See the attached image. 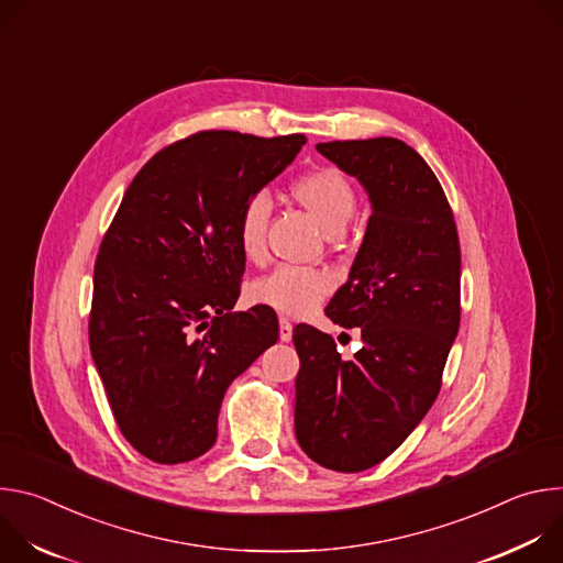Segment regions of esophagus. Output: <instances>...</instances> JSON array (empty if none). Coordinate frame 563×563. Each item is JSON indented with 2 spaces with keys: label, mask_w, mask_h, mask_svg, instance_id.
<instances>
[{
  "label": "esophagus",
  "mask_w": 563,
  "mask_h": 563,
  "mask_svg": "<svg viewBox=\"0 0 563 563\" xmlns=\"http://www.w3.org/2000/svg\"><path fill=\"white\" fill-rule=\"evenodd\" d=\"M294 336V325L289 323V320L285 316H280V341L283 343H289Z\"/></svg>",
  "instance_id": "34e87169"
}]
</instances>
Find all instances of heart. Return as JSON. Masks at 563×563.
Returning <instances> with one entry per match:
<instances>
[{"label": "heart", "mask_w": 563, "mask_h": 563, "mask_svg": "<svg viewBox=\"0 0 563 563\" xmlns=\"http://www.w3.org/2000/svg\"><path fill=\"white\" fill-rule=\"evenodd\" d=\"M294 198L307 207L330 235L343 231L356 209V191L345 174L334 167L307 172L291 185ZM272 216V200L265 191L252 194L240 207L235 220V238L240 252L250 261L265 254L267 224ZM334 287L330 274L296 265H280L250 287L252 300L269 305L283 313L300 316L311 311Z\"/></svg>", "instance_id": "obj_1"}]
</instances>
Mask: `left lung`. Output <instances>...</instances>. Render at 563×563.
<instances>
[{
	"instance_id": "8db88e82",
	"label": "left lung",
	"mask_w": 563,
	"mask_h": 563,
	"mask_svg": "<svg viewBox=\"0 0 563 563\" xmlns=\"http://www.w3.org/2000/svg\"><path fill=\"white\" fill-rule=\"evenodd\" d=\"M316 148L354 176L372 205L350 278L325 309L341 328H361L363 347L345 361L330 334L294 328V426L311 461L361 472L404 443L439 396L461 320V250L434 172L404 140Z\"/></svg>"
}]
</instances>
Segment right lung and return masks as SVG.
Returning a JSON list of instances; mask_svg holds the SVG:
<instances>
[{
    "label": "right lung",
    "instance_id": "add662e5",
    "mask_svg": "<svg viewBox=\"0 0 563 563\" xmlns=\"http://www.w3.org/2000/svg\"><path fill=\"white\" fill-rule=\"evenodd\" d=\"M305 142L238 131L174 142L133 178L102 240L91 354L120 432L155 463L205 454L227 387L278 341L272 307L231 311L245 274L235 220Z\"/></svg>",
    "mask_w": 563,
    "mask_h": 563
}]
</instances>
